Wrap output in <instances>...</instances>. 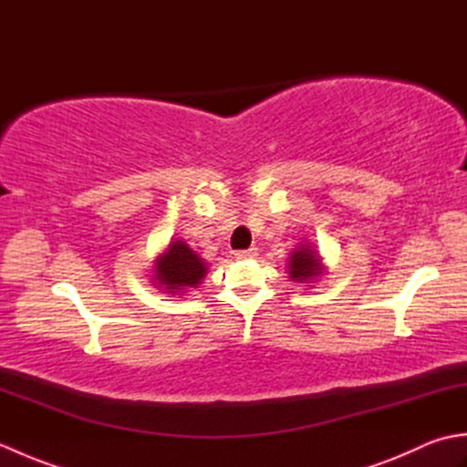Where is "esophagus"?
Segmentation results:
<instances>
[{
    "instance_id": "34e87169",
    "label": "esophagus",
    "mask_w": 467,
    "mask_h": 467,
    "mask_svg": "<svg viewBox=\"0 0 467 467\" xmlns=\"http://www.w3.org/2000/svg\"><path fill=\"white\" fill-rule=\"evenodd\" d=\"M234 256L239 261H246V259H253V256H256V249L253 246V249H244V251H236Z\"/></svg>"
}]
</instances>
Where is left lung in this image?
<instances>
[{
    "mask_svg": "<svg viewBox=\"0 0 467 467\" xmlns=\"http://www.w3.org/2000/svg\"><path fill=\"white\" fill-rule=\"evenodd\" d=\"M321 256L311 244H299L289 256V279L295 283H315L323 275Z\"/></svg>",
    "mask_w": 467,
    "mask_h": 467,
    "instance_id": "obj_1",
    "label": "left lung"
}]
</instances>
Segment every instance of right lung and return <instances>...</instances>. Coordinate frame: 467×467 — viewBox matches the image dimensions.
Returning <instances> with one entry per match:
<instances>
[{
  "label": "right lung",
  "mask_w": 467,
  "mask_h": 467,
  "mask_svg": "<svg viewBox=\"0 0 467 467\" xmlns=\"http://www.w3.org/2000/svg\"><path fill=\"white\" fill-rule=\"evenodd\" d=\"M206 263L184 241L174 239L168 249L154 261L152 281L164 293H186L184 289L201 285L206 275Z\"/></svg>",
  "instance_id": "right-lung-1"
}]
</instances>
